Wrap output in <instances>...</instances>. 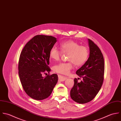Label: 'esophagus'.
I'll return each instance as SVG.
<instances>
[{
	"mask_svg": "<svg viewBox=\"0 0 121 121\" xmlns=\"http://www.w3.org/2000/svg\"><path fill=\"white\" fill-rule=\"evenodd\" d=\"M58 80L60 81H65L67 78V77H65V76H64L63 75H58Z\"/></svg>",
	"mask_w": 121,
	"mask_h": 121,
	"instance_id": "1",
	"label": "esophagus"
}]
</instances>
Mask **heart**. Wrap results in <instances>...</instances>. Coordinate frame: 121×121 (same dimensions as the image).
Here are the masks:
<instances>
[{"label":"heart","instance_id":"b5f03b06","mask_svg":"<svg viewBox=\"0 0 121 121\" xmlns=\"http://www.w3.org/2000/svg\"><path fill=\"white\" fill-rule=\"evenodd\" d=\"M61 51L55 47L51 48L49 52V58L54 61L60 59L63 53H68V62L61 63L53 67L55 73L67 74L73 68L74 64L77 66L83 65L87 60L89 56V50L85 46H81L76 42L68 40L61 43L59 45Z\"/></svg>","mask_w":121,"mask_h":121}]
</instances>
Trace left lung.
<instances>
[{
    "instance_id": "obj_1",
    "label": "left lung",
    "mask_w": 121,
    "mask_h": 121,
    "mask_svg": "<svg viewBox=\"0 0 121 121\" xmlns=\"http://www.w3.org/2000/svg\"><path fill=\"white\" fill-rule=\"evenodd\" d=\"M88 39L89 57L76 74L83 80L78 82L74 79V84L70 92L72 99L75 102L84 104L93 100L102 85L104 75V60L103 54L95 43Z\"/></svg>"
}]
</instances>
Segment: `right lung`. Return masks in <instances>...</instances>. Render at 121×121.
<instances>
[{
  "instance_id": "add662e5",
  "label": "right lung",
  "mask_w": 121,
  "mask_h": 121,
  "mask_svg": "<svg viewBox=\"0 0 121 121\" xmlns=\"http://www.w3.org/2000/svg\"><path fill=\"white\" fill-rule=\"evenodd\" d=\"M56 41L52 36L37 35L21 52L18 65L20 80L26 93L36 100L48 98L57 82L56 74L42 76L50 71L49 52Z\"/></svg>"
}]
</instances>
